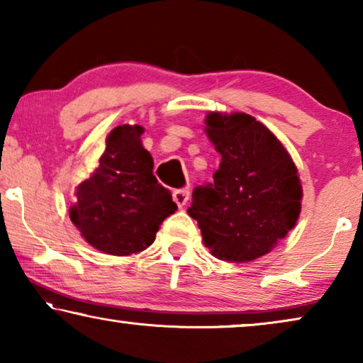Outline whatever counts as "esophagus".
<instances>
[{
    "instance_id": "obj_1",
    "label": "esophagus",
    "mask_w": 363,
    "mask_h": 363,
    "mask_svg": "<svg viewBox=\"0 0 363 363\" xmlns=\"http://www.w3.org/2000/svg\"><path fill=\"white\" fill-rule=\"evenodd\" d=\"M188 198H190V193L188 190H175L173 191V201L177 203L178 208H183L188 203Z\"/></svg>"
}]
</instances>
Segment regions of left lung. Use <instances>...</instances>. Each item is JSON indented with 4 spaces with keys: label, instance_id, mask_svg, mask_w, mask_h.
<instances>
[{
    "label": "left lung",
    "instance_id": "left-lung-1",
    "mask_svg": "<svg viewBox=\"0 0 363 363\" xmlns=\"http://www.w3.org/2000/svg\"><path fill=\"white\" fill-rule=\"evenodd\" d=\"M206 134L220 154L213 183L196 186L188 214L214 257L249 262L270 252L301 211V183L285 147L249 114L211 113Z\"/></svg>",
    "mask_w": 363,
    "mask_h": 363
}]
</instances>
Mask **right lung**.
Instances as JSON below:
<instances>
[{
    "instance_id": "right-lung-1",
    "label": "right lung",
    "mask_w": 363,
    "mask_h": 363,
    "mask_svg": "<svg viewBox=\"0 0 363 363\" xmlns=\"http://www.w3.org/2000/svg\"><path fill=\"white\" fill-rule=\"evenodd\" d=\"M143 134L139 124L114 128L98 169L75 190L72 223L104 254L144 250L154 242L162 220L177 211L172 193L154 177V160L140 143Z\"/></svg>"
}]
</instances>
